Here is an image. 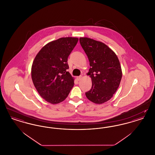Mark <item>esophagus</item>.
I'll return each instance as SVG.
<instances>
[{"instance_id":"1","label":"esophagus","mask_w":155,"mask_h":155,"mask_svg":"<svg viewBox=\"0 0 155 155\" xmlns=\"http://www.w3.org/2000/svg\"><path fill=\"white\" fill-rule=\"evenodd\" d=\"M77 79L78 81H80L81 79H82V76H79V77H77Z\"/></svg>"}]
</instances>
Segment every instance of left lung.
<instances>
[{
	"label": "left lung",
	"instance_id": "obj_1",
	"mask_svg": "<svg viewBox=\"0 0 155 155\" xmlns=\"http://www.w3.org/2000/svg\"><path fill=\"white\" fill-rule=\"evenodd\" d=\"M80 42L87 54L91 68L92 88L85 93L89 100L96 104L109 101L117 91L122 78L118 58L103 42L87 37H81Z\"/></svg>",
	"mask_w": 155,
	"mask_h": 155
}]
</instances>
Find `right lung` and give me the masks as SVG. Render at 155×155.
Returning a JSON list of instances; mask_svg holds the SVG:
<instances>
[{"mask_svg":"<svg viewBox=\"0 0 155 155\" xmlns=\"http://www.w3.org/2000/svg\"><path fill=\"white\" fill-rule=\"evenodd\" d=\"M78 41L65 37L53 41L37 53L31 67V78L38 94L53 104L64 101L74 84L67 71V59Z\"/></svg>","mask_w":155,"mask_h":155,"instance_id":"1","label":"right lung"}]
</instances>
